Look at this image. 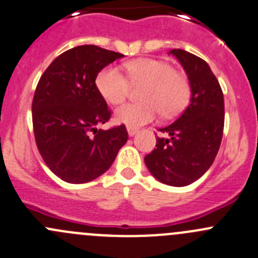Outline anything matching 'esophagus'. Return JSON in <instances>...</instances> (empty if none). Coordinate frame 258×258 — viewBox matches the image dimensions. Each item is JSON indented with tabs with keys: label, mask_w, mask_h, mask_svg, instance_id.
<instances>
[{
	"label": "esophagus",
	"mask_w": 258,
	"mask_h": 258,
	"mask_svg": "<svg viewBox=\"0 0 258 258\" xmlns=\"http://www.w3.org/2000/svg\"><path fill=\"white\" fill-rule=\"evenodd\" d=\"M126 130H128L129 137H134V135L138 133V129L134 128V126H129V125H128V126H126Z\"/></svg>",
	"instance_id": "1"
}]
</instances>
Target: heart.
Returning <instances> with one entry per match:
<instances>
[{"label":"heart","instance_id":"obj_1","mask_svg":"<svg viewBox=\"0 0 258 258\" xmlns=\"http://www.w3.org/2000/svg\"><path fill=\"white\" fill-rule=\"evenodd\" d=\"M126 78L115 66L103 69L96 76V88L109 104L118 105L128 96L130 84L144 85L140 90L142 103L125 104L116 109L115 119L129 126L152 121L160 113L172 116L188 104L190 85L182 73L169 63L154 58H137L125 63Z\"/></svg>","mask_w":258,"mask_h":258}]
</instances>
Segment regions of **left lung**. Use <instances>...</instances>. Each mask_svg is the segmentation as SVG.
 Wrapping results in <instances>:
<instances>
[{"mask_svg":"<svg viewBox=\"0 0 258 258\" xmlns=\"http://www.w3.org/2000/svg\"><path fill=\"white\" fill-rule=\"evenodd\" d=\"M169 53L182 63L190 85V104L158 138L144 162L153 177L173 187H184L200 179L215 162L224 126V100L218 80L205 60L188 51Z\"/></svg>","mask_w":258,"mask_h":258,"instance_id":"left-lung-1","label":"left lung"}]
</instances>
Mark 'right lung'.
I'll return each mask as SVG.
<instances>
[{"label":"right lung","mask_w":258,"mask_h":258,"mask_svg":"<svg viewBox=\"0 0 258 258\" xmlns=\"http://www.w3.org/2000/svg\"><path fill=\"white\" fill-rule=\"evenodd\" d=\"M123 56L95 45L76 46L57 56L40 78L32 100L35 140L46 165L65 182L100 177L128 140L125 125L96 128L111 115L96 76Z\"/></svg>","instance_id":"add662e5"}]
</instances>
